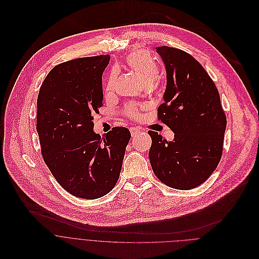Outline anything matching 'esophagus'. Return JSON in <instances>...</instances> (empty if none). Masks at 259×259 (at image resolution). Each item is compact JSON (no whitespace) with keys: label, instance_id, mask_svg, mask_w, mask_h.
<instances>
[{"label":"esophagus","instance_id":"esophagus-1","mask_svg":"<svg viewBox=\"0 0 259 259\" xmlns=\"http://www.w3.org/2000/svg\"><path fill=\"white\" fill-rule=\"evenodd\" d=\"M130 131H131L132 137H136V136H138V134H140L142 132V130H140L139 127H131Z\"/></svg>","mask_w":259,"mask_h":259}]
</instances>
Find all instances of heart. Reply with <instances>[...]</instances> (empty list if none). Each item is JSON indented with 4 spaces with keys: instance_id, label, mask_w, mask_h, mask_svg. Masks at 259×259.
<instances>
[{
    "instance_id": "1",
    "label": "heart",
    "mask_w": 259,
    "mask_h": 259,
    "mask_svg": "<svg viewBox=\"0 0 259 259\" xmlns=\"http://www.w3.org/2000/svg\"><path fill=\"white\" fill-rule=\"evenodd\" d=\"M126 65L127 67L138 76V78L146 85L150 87L154 83V81L156 80L158 77V66L153 60L151 55L146 51H135L133 53H131L126 57ZM115 79L116 75L114 72H112L107 80L106 84V90L112 91L115 84ZM125 114L128 117L136 118L139 116V111L138 108L134 105H128L125 109Z\"/></svg>"
}]
</instances>
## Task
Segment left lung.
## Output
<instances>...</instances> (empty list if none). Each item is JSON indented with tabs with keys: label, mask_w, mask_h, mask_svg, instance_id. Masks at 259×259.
Listing matches in <instances>:
<instances>
[{
	"label": "left lung",
	"mask_w": 259,
	"mask_h": 259,
	"mask_svg": "<svg viewBox=\"0 0 259 259\" xmlns=\"http://www.w3.org/2000/svg\"><path fill=\"white\" fill-rule=\"evenodd\" d=\"M156 51L166 69L158 119L175 133V139L169 142L149 131L150 163L155 176L166 186L194 189L220 163L227 117L213 80L193 56L167 46L157 47Z\"/></svg>",
	"instance_id": "8db88e82"
}]
</instances>
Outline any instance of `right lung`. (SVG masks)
Here are the masks:
<instances>
[{
	"mask_svg": "<svg viewBox=\"0 0 259 259\" xmlns=\"http://www.w3.org/2000/svg\"><path fill=\"white\" fill-rule=\"evenodd\" d=\"M109 60L99 55L61 63L48 73L37 96L44 161L63 189L82 199L103 197L114 188L131 139L126 127H113L102 138L93 131Z\"/></svg>",
	"mask_w": 259,
	"mask_h": 259,
	"instance_id": "obj_1",
	"label": "right lung"
}]
</instances>
